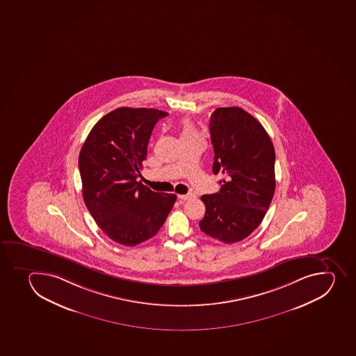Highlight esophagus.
I'll return each instance as SVG.
<instances>
[{
  "label": "esophagus",
  "instance_id": "34e87169",
  "mask_svg": "<svg viewBox=\"0 0 356 356\" xmlns=\"http://www.w3.org/2000/svg\"><path fill=\"white\" fill-rule=\"evenodd\" d=\"M195 195L193 193H186V195H179V198L181 200H189L193 198Z\"/></svg>",
  "mask_w": 356,
  "mask_h": 356
}]
</instances>
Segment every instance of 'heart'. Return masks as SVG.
Returning <instances> with one entry per match:
<instances>
[{
	"mask_svg": "<svg viewBox=\"0 0 356 356\" xmlns=\"http://www.w3.org/2000/svg\"><path fill=\"white\" fill-rule=\"evenodd\" d=\"M195 136H198L196 130L193 128V123L190 122L189 120H184L181 123V140L183 139L191 138V137H195Z\"/></svg>",
	"mask_w": 356,
	"mask_h": 356,
	"instance_id": "heart-1",
	"label": "heart"
}]
</instances>
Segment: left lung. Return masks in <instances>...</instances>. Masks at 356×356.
Returning <instances> with one entry per match:
<instances>
[{"label":"left lung","instance_id":"8db88e82","mask_svg":"<svg viewBox=\"0 0 356 356\" xmlns=\"http://www.w3.org/2000/svg\"><path fill=\"white\" fill-rule=\"evenodd\" d=\"M213 174L222 173L220 191L203 195L200 230L235 243L261 225L275 195V147L264 127L240 107H221L210 120Z\"/></svg>","mask_w":356,"mask_h":356}]
</instances>
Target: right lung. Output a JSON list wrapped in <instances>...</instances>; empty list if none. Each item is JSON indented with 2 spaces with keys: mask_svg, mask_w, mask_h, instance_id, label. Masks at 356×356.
Segmentation results:
<instances>
[{
  "mask_svg": "<svg viewBox=\"0 0 356 356\" xmlns=\"http://www.w3.org/2000/svg\"><path fill=\"white\" fill-rule=\"evenodd\" d=\"M168 113L120 107L95 123L81 146L78 166L85 205L102 232L134 247L154 236L177 195L154 193L137 181L153 128Z\"/></svg>",
  "mask_w": 356,
  "mask_h": 356,
  "instance_id": "add662e5",
  "label": "right lung"
}]
</instances>
